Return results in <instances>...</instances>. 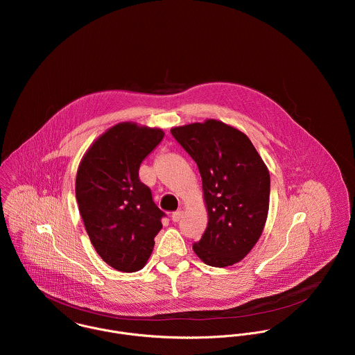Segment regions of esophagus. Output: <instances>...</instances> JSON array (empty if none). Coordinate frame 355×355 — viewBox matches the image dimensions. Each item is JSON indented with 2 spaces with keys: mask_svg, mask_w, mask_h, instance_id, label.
Listing matches in <instances>:
<instances>
[{
  "mask_svg": "<svg viewBox=\"0 0 355 355\" xmlns=\"http://www.w3.org/2000/svg\"><path fill=\"white\" fill-rule=\"evenodd\" d=\"M182 216H183V213H182L180 210H176V211H173V213H172L171 218H172V221H173V223H178V221L182 218Z\"/></svg>",
  "mask_w": 355,
  "mask_h": 355,
  "instance_id": "obj_1",
  "label": "esophagus"
}]
</instances>
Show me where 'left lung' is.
<instances>
[{
  "label": "left lung",
  "mask_w": 355,
  "mask_h": 355,
  "mask_svg": "<svg viewBox=\"0 0 355 355\" xmlns=\"http://www.w3.org/2000/svg\"><path fill=\"white\" fill-rule=\"evenodd\" d=\"M171 134L202 178L209 221L193 250L210 266L239 262L258 242L268 217L266 165L246 134L218 120L173 127Z\"/></svg>",
  "instance_id": "left-lung-1"
}]
</instances>
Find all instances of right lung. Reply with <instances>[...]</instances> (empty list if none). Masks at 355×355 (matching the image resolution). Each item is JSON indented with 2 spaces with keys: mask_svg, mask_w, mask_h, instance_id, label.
Returning a JSON list of instances; mask_svg holds the SVG:
<instances>
[{
  "mask_svg": "<svg viewBox=\"0 0 355 355\" xmlns=\"http://www.w3.org/2000/svg\"><path fill=\"white\" fill-rule=\"evenodd\" d=\"M164 131L119 123L83 155L76 173V201L92 245L120 272L145 266L165 216L139 180L141 162L162 141Z\"/></svg>",
  "mask_w": 355,
  "mask_h": 355,
  "instance_id": "obj_1",
  "label": "right lung"
}]
</instances>
